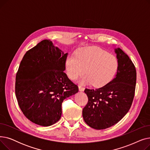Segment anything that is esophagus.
<instances>
[{"mask_svg": "<svg viewBox=\"0 0 150 150\" xmlns=\"http://www.w3.org/2000/svg\"><path fill=\"white\" fill-rule=\"evenodd\" d=\"M78 88H79V91H83L84 89V88L81 85H79V86H78Z\"/></svg>", "mask_w": 150, "mask_h": 150, "instance_id": "esophagus-1", "label": "esophagus"}]
</instances>
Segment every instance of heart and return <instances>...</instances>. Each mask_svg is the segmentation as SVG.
<instances>
[{"mask_svg":"<svg viewBox=\"0 0 150 150\" xmlns=\"http://www.w3.org/2000/svg\"><path fill=\"white\" fill-rule=\"evenodd\" d=\"M66 72L72 80H76L86 73L81 83L93 84L102 87L111 81L119 69L117 57L98 47L81 49L76 55H69L65 61Z\"/></svg>","mask_w":150,"mask_h":150,"instance_id":"heart-1","label":"heart"}]
</instances>
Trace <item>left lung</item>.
<instances>
[{
    "instance_id": "8db88e82",
    "label": "left lung",
    "mask_w": 150,
    "mask_h": 150,
    "mask_svg": "<svg viewBox=\"0 0 150 150\" xmlns=\"http://www.w3.org/2000/svg\"><path fill=\"white\" fill-rule=\"evenodd\" d=\"M115 52L119 61L115 77L100 88L84 90L88 102L83 109V117L93 129H106L119 122L129 111L134 97L136 67L122 49Z\"/></svg>"
}]
</instances>
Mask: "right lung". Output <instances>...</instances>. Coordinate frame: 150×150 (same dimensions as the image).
Instances as JSON below:
<instances>
[{"mask_svg": "<svg viewBox=\"0 0 150 150\" xmlns=\"http://www.w3.org/2000/svg\"><path fill=\"white\" fill-rule=\"evenodd\" d=\"M67 57L45 39L28 50L20 63L16 96L23 115L35 124L49 127L57 122L63 100L78 92L64 72Z\"/></svg>", "mask_w": 150, "mask_h": 150, "instance_id": "1", "label": "right lung"}]
</instances>
